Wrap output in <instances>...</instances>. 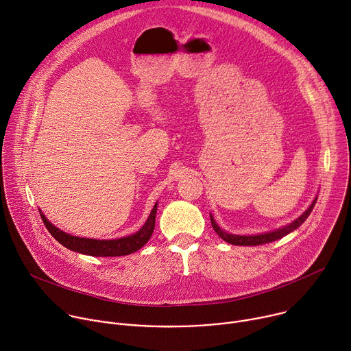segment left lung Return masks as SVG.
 Masks as SVG:
<instances>
[{"label":"left lung","instance_id":"8db88e82","mask_svg":"<svg viewBox=\"0 0 351 351\" xmlns=\"http://www.w3.org/2000/svg\"><path fill=\"white\" fill-rule=\"evenodd\" d=\"M317 203V199H314V203L308 207V210L300 217L297 218L295 221H293L290 225L282 228V229H278L275 232H271V233H264V234H257V236H237V234H230V233H226L225 230H222L217 222L214 221V218L211 217V225L214 228V230L217 232V234L223 239L225 241L230 243V244H234V245H258V244H264V243H269V241H274V240H278L283 236H286L287 233L293 232L294 229H297L300 225H302L307 218L308 215L311 214L314 206Z\"/></svg>","mask_w":351,"mask_h":351}]
</instances>
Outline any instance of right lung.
Instances as JSON below:
<instances>
[{
  "mask_svg": "<svg viewBox=\"0 0 351 351\" xmlns=\"http://www.w3.org/2000/svg\"><path fill=\"white\" fill-rule=\"evenodd\" d=\"M40 215L47 230L54 236L57 241H60L64 247L72 250V252L94 256V257H119V256H128L137 252V250L141 248L149 240V237H152L156 226L157 204L154 206L147 222L143 225V228L138 232L128 237L115 239V240H94V239L71 236L60 230L58 228H56L53 223H49L43 214Z\"/></svg>",
  "mask_w": 351,
  "mask_h": 351,
  "instance_id": "1",
  "label": "right lung"
}]
</instances>
